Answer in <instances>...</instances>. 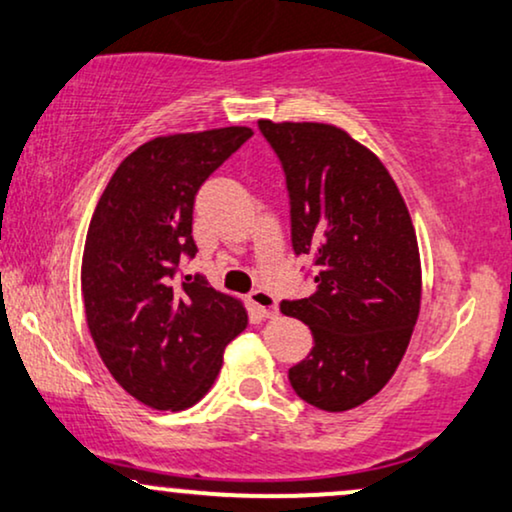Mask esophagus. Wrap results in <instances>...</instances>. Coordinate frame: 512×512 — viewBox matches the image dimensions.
Returning <instances> with one entry per match:
<instances>
[{
    "mask_svg": "<svg viewBox=\"0 0 512 512\" xmlns=\"http://www.w3.org/2000/svg\"><path fill=\"white\" fill-rule=\"evenodd\" d=\"M249 304L254 306L263 318H273V315H277V299L270 292H266V289H254V292L249 294Z\"/></svg>",
    "mask_w": 512,
    "mask_h": 512,
    "instance_id": "1",
    "label": "esophagus"
}]
</instances>
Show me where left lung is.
<instances>
[{
	"label": "left lung",
	"mask_w": 512,
	"mask_h": 512,
	"mask_svg": "<svg viewBox=\"0 0 512 512\" xmlns=\"http://www.w3.org/2000/svg\"><path fill=\"white\" fill-rule=\"evenodd\" d=\"M280 156L292 204V246L315 258L318 292L280 311L313 332L289 368L296 394L327 413L361 406L399 368L418 323V237L384 163L330 123L258 121Z\"/></svg>",
	"instance_id": "obj_1"
}]
</instances>
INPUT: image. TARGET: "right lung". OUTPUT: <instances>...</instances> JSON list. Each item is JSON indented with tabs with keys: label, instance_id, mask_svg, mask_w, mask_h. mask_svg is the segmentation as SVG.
Instances as JSON below:
<instances>
[{
	"label": "right lung",
	"instance_id": "right-lung-1",
	"mask_svg": "<svg viewBox=\"0 0 512 512\" xmlns=\"http://www.w3.org/2000/svg\"><path fill=\"white\" fill-rule=\"evenodd\" d=\"M254 135L244 125L154 137L125 159L94 208L80 285L92 342L121 387L156 410L194 406L249 315L201 275L173 280L197 254L194 197Z\"/></svg>",
	"mask_w": 512,
	"mask_h": 512
}]
</instances>
